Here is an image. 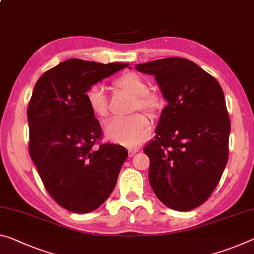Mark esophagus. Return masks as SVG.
Instances as JSON below:
<instances>
[{"label": "esophagus", "mask_w": 254, "mask_h": 254, "mask_svg": "<svg viewBox=\"0 0 254 254\" xmlns=\"http://www.w3.org/2000/svg\"><path fill=\"white\" fill-rule=\"evenodd\" d=\"M138 151H139V149H138V148H133V149L131 148V149H128V156H130V157L134 156Z\"/></svg>", "instance_id": "esophagus-1"}]
</instances>
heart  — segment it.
I'll return each mask as SVG.
<instances>
[{
    "instance_id": "1",
    "label": "heart",
    "mask_w": 254,
    "mask_h": 254,
    "mask_svg": "<svg viewBox=\"0 0 254 254\" xmlns=\"http://www.w3.org/2000/svg\"><path fill=\"white\" fill-rule=\"evenodd\" d=\"M114 86L134 96L132 111L141 110L149 115H156L163 107V99L155 92L148 91V84L142 76L127 72L114 81ZM87 105L92 114L98 119H105L108 115V100L105 92L99 86H91L86 92ZM151 132V123L143 113H135L123 119H113L105 126V133L113 142L135 146L146 140Z\"/></svg>"
}]
</instances>
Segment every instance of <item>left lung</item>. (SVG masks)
Returning <instances> with one entry per match:
<instances>
[{"label": "left lung", "mask_w": 254, "mask_h": 254, "mask_svg": "<svg viewBox=\"0 0 254 254\" xmlns=\"http://www.w3.org/2000/svg\"><path fill=\"white\" fill-rule=\"evenodd\" d=\"M134 66L155 75L167 100L155 140L143 148L150 159L149 183L165 206L192 210L211 195L227 164L231 121L223 89L188 59L167 58Z\"/></svg>", "instance_id": "1"}]
</instances>
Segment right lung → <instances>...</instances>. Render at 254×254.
I'll return each mask as SVG.
<instances>
[{
	"label": "right lung",
	"mask_w": 254,
	"mask_h": 254,
	"mask_svg": "<svg viewBox=\"0 0 254 254\" xmlns=\"http://www.w3.org/2000/svg\"><path fill=\"white\" fill-rule=\"evenodd\" d=\"M127 63L66 60L36 82L28 105L29 154L44 187L60 206L87 214L114 190L127 150L99 143L103 132L86 92Z\"/></svg>",
	"instance_id": "right-lung-1"
}]
</instances>
